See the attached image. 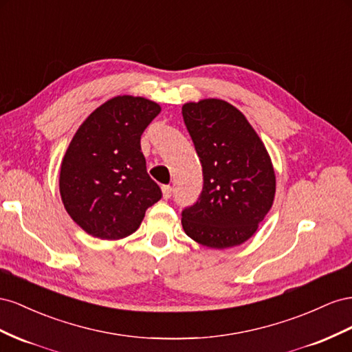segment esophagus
<instances>
[{"label": "esophagus", "mask_w": 352, "mask_h": 352, "mask_svg": "<svg viewBox=\"0 0 352 352\" xmlns=\"http://www.w3.org/2000/svg\"><path fill=\"white\" fill-rule=\"evenodd\" d=\"M162 193H164V199H169L170 196H173V187L162 186Z\"/></svg>", "instance_id": "34e87169"}]
</instances>
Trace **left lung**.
Wrapping results in <instances>:
<instances>
[{"label": "left lung", "mask_w": 352, "mask_h": 352, "mask_svg": "<svg viewBox=\"0 0 352 352\" xmlns=\"http://www.w3.org/2000/svg\"><path fill=\"white\" fill-rule=\"evenodd\" d=\"M183 119L204 173L200 196L182 212L184 232L212 249L242 245L274 200L276 175L265 146L224 100L187 103Z\"/></svg>", "instance_id": "obj_1"}]
</instances>
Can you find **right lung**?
<instances>
[{"instance_id": "1", "label": "right lung", "mask_w": 352, "mask_h": 352, "mask_svg": "<svg viewBox=\"0 0 352 352\" xmlns=\"http://www.w3.org/2000/svg\"><path fill=\"white\" fill-rule=\"evenodd\" d=\"M159 112L147 98L119 96L97 107L74 135L60 168V195L88 234L107 240L133 234L162 197L140 146Z\"/></svg>"}]
</instances>
